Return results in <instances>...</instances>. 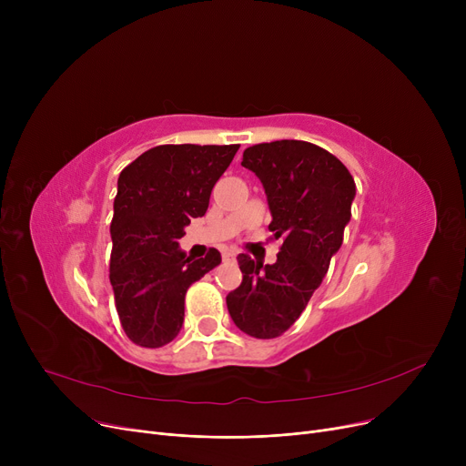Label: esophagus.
<instances>
[{
	"mask_svg": "<svg viewBox=\"0 0 466 466\" xmlns=\"http://www.w3.org/2000/svg\"><path fill=\"white\" fill-rule=\"evenodd\" d=\"M234 258H236V253H234V251H225V253H223V260H225V262H230V260H234Z\"/></svg>",
	"mask_w": 466,
	"mask_h": 466,
	"instance_id": "obj_1",
	"label": "esophagus"
}]
</instances>
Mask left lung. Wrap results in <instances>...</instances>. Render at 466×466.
<instances>
[{"mask_svg": "<svg viewBox=\"0 0 466 466\" xmlns=\"http://www.w3.org/2000/svg\"><path fill=\"white\" fill-rule=\"evenodd\" d=\"M241 166L260 179L272 213L268 230L283 246L274 264L238 255L243 279L227 306L239 330L270 339L299 319L329 272L351 218L355 181L334 155L299 139L248 147Z\"/></svg>", "mask_w": 466, "mask_h": 466, "instance_id": "left-lung-1", "label": "left lung"}]
</instances>
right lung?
<instances>
[{"label":"right lung","instance_id":"add662e5","mask_svg":"<svg viewBox=\"0 0 466 466\" xmlns=\"http://www.w3.org/2000/svg\"><path fill=\"white\" fill-rule=\"evenodd\" d=\"M239 145H158L120 171L111 220L109 279L122 329L141 348H162L185 319L187 289L220 262L209 249L192 260L179 249L190 218Z\"/></svg>","mask_w":466,"mask_h":466}]
</instances>
